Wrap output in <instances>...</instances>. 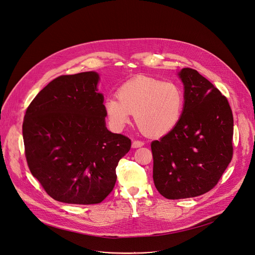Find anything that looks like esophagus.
I'll use <instances>...</instances> for the list:
<instances>
[{
  "label": "esophagus",
  "mask_w": 255,
  "mask_h": 255,
  "mask_svg": "<svg viewBox=\"0 0 255 255\" xmlns=\"http://www.w3.org/2000/svg\"><path fill=\"white\" fill-rule=\"evenodd\" d=\"M144 145V142L143 141H140V140H134L132 142V147L133 148H138V147H141Z\"/></svg>",
  "instance_id": "34e87169"
}]
</instances>
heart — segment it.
Listing matches in <instances>:
<instances>
[{
  "label": "heart",
  "mask_w": 255,
  "mask_h": 255,
  "mask_svg": "<svg viewBox=\"0 0 255 255\" xmlns=\"http://www.w3.org/2000/svg\"><path fill=\"white\" fill-rule=\"evenodd\" d=\"M117 98H107L105 110L111 124L123 128L134 114L138 129L147 136H162L179 122L184 110V93L173 83L139 77L128 81L117 92Z\"/></svg>",
  "instance_id": "heart-1"
}]
</instances>
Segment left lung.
I'll return each mask as SVG.
<instances>
[{
    "instance_id": "1",
    "label": "left lung",
    "mask_w": 255,
    "mask_h": 255,
    "mask_svg": "<svg viewBox=\"0 0 255 255\" xmlns=\"http://www.w3.org/2000/svg\"><path fill=\"white\" fill-rule=\"evenodd\" d=\"M185 103L177 125L151 143L153 180L169 200L212 190L233 156V115L228 100L196 69L178 72Z\"/></svg>"
}]
</instances>
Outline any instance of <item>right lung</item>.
I'll list each match as a JSON object with an SVG mask.
<instances>
[{
  "instance_id": "1",
  "label": "right lung",
  "mask_w": 255,
  "mask_h": 255,
  "mask_svg": "<svg viewBox=\"0 0 255 255\" xmlns=\"http://www.w3.org/2000/svg\"><path fill=\"white\" fill-rule=\"evenodd\" d=\"M95 71L60 76L28 106L23 122L29 169L45 192L67 204H99L115 186L131 140L109 131Z\"/></svg>"
}]
</instances>
